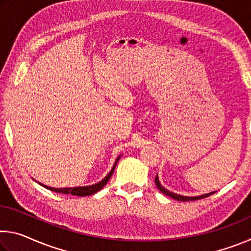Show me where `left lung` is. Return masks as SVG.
<instances>
[{"label": "left lung", "instance_id": "8db88e82", "mask_svg": "<svg viewBox=\"0 0 251 251\" xmlns=\"http://www.w3.org/2000/svg\"><path fill=\"white\" fill-rule=\"evenodd\" d=\"M155 184H156V187L158 188L161 193L167 195V196L172 197L174 199H176V201H197V199H202V198H206L208 196H210V195H212L216 192H211V193H208V194H203V195H201V196H193V197H189V196H182V195H178V194H175L173 192H169L168 189L165 188L164 186H161L160 181H159V178L158 176L155 177Z\"/></svg>", "mask_w": 251, "mask_h": 251}]
</instances>
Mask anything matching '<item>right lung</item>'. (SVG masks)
<instances>
[{"instance_id": "1", "label": "right lung", "mask_w": 251, "mask_h": 251, "mask_svg": "<svg viewBox=\"0 0 251 251\" xmlns=\"http://www.w3.org/2000/svg\"><path fill=\"white\" fill-rule=\"evenodd\" d=\"M121 156H122V155H120V156L117 157L116 160H115V163H114V165H113L112 169H110V172L107 174V175H106L100 181L96 182V184H94V185L82 186V187H70V188H54V187H50V186H46V185H44V184H41V182H39V181H37V182H39V184H40L41 186L45 187L46 189H50V190H52V192H55V193L67 194V195H74V196H79V197L90 196V195H93V194H95V193H97V192H100V190L101 188H103V187H104L106 184H107V181L110 179V177H112V175H113L114 169H115L117 161H118V159L121 158ZM34 180H35V179H34ZM35 181H36V180H35Z\"/></svg>"}]
</instances>
